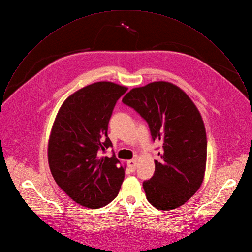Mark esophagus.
I'll return each instance as SVG.
<instances>
[{
  "label": "esophagus",
  "mask_w": 252,
  "mask_h": 252,
  "mask_svg": "<svg viewBox=\"0 0 252 252\" xmlns=\"http://www.w3.org/2000/svg\"><path fill=\"white\" fill-rule=\"evenodd\" d=\"M127 164H128V167L131 171H135L136 170V166H137V159L136 158H133V159H130L127 161Z\"/></svg>",
  "instance_id": "1"
}]
</instances>
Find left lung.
<instances>
[{
    "label": "left lung",
    "mask_w": 252,
    "mask_h": 252,
    "mask_svg": "<svg viewBox=\"0 0 252 252\" xmlns=\"http://www.w3.org/2000/svg\"><path fill=\"white\" fill-rule=\"evenodd\" d=\"M122 102L145 119L153 141L162 145L153 177L143 182L148 201L163 211L180 207L199 189L206 168V131L197 107L167 82L133 89Z\"/></svg>",
    "instance_id": "1"
}]
</instances>
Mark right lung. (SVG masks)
I'll return each mask as SVG.
<instances>
[{"mask_svg":"<svg viewBox=\"0 0 252 252\" xmlns=\"http://www.w3.org/2000/svg\"><path fill=\"white\" fill-rule=\"evenodd\" d=\"M127 88L98 82L69 96L62 104L48 144V161L58 186L76 203L91 209L110 203L120 190L125 170L112 147L108 123Z\"/></svg>","mask_w":252,"mask_h":252,"instance_id":"add662e5","label":"right lung"}]
</instances>
